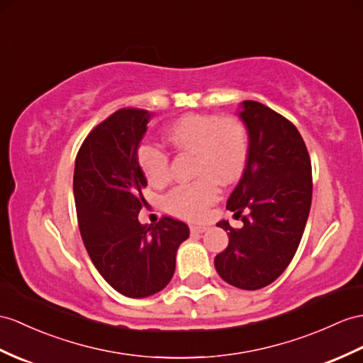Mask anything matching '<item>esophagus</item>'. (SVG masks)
Wrapping results in <instances>:
<instances>
[{
	"instance_id": "1",
	"label": "esophagus",
	"mask_w": 363,
	"mask_h": 363,
	"mask_svg": "<svg viewBox=\"0 0 363 363\" xmlns=\"http://www.w3.org/2000/svg\"><path fill=\"white\" fill-rule=\"evenodd\" d=\"M191 229V234L192 235H197V234H203L206 231V226L205 225H189Z\"/></svg>"
}]
</instances>
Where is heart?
Listing matches in <instances>:
<instances>
[{
	"instance_id": "1",
	"label": "heart",
	"mask_w": 363,
	"mask_h": 363,
	"mask_svg": "<svg viewBox=\"0 0 363 363\" xmlns=\"http://www.w3.org/2000/svg\"><path fill=\"white\" fill-rule=\"evenodd\" d=\"M164 140L180 152L194 154L196 180L167 194L164 208L172 216L197 220L218 199V183L228 186L240 179L250 157V132L237 117L186 113L164 130ZM137 164L152 186L169 182V157L152 145L137 149Z\"/></svg>"
}]
</instances>
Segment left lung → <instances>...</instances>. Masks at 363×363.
<instances>
[{
  "instance_id": "obj_1",
  "label": "left lung",
  "mask_w": 363,
  "mask_h": 363,
  "mask_svg": "<svg viewBox=\"0 0 363 363\" xmlns=\"http://www.w3.org/2000/svg\"><path fill=\"white\" fill-rule=\"evenodd\" d=\"M238 117L250 132V157L226 208L242 217L216 255L218 276L240 289H260L286 269L298 248L313 199L311 158L297 128L259 101L246 100Z\"/></svg>"
}]
</instances>
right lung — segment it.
<instances>
[{
    "label": "right lung",
    "mask_w": 363,
    "mask_h": 363,
    "mask_svg": "<svg viewBox=\"0 0 363 363\" xmlns=\"http://www.w3.org/2000/svg\"><path fill=\"white\" fill-rule=\"evenodd\" d=\"M151 115L123 108L95 126L77 154L74 197L79 234L95 268L123 296H152L169 284L175 255L189 237L186 223L162 217L138 222L147 205V182L137 164V149Z\"/></svg>",
    "instance_id": "add662e5"
}]
</instances>
